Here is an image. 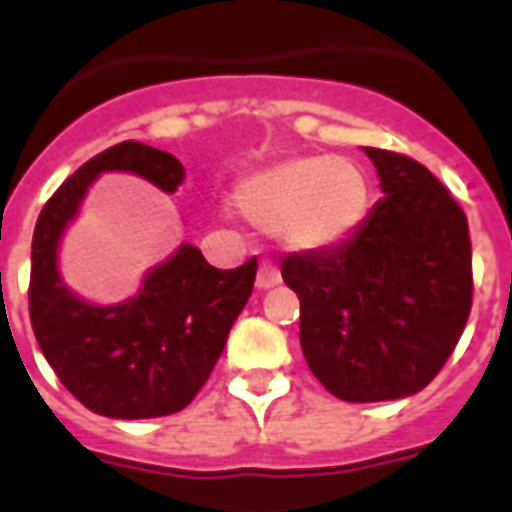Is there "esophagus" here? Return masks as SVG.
I'll use <instances>...</instances> for the list:
<instances>
[{
	"label": "esophagus",
	"instance_id": "obj_1",
	"mask_svg": "<svg viewBox=\"0 0 512 512\" xmlns=\"http://www.w3.org/2000/svg\"><path fill=\"white\" fill-rule=\"evenodd\" d=\"M257 290H268V288H277L279 285V271L274 266H260L257 271Z\"/></svg>",
	"mask_w": 512,
	"mask_h": 512
}]
</instances>
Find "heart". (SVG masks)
I'll return each instance as SVG.
<instances>
[{
    "instance_id": "b5f03b06",
    "label": "heart",
    "mask_w": 512,
    "mask_h": 512,
    "mask_svg": "<svg viewBox=\"0 0 512 512\" xmlns=\"http://www.w3.org/2000/svg\"><path fill=\"white\" fill-rule=\"evenodd\" d=\"M370 180L351 158L290 156L235 180L230 205L260 230H274L296 255L345 244L370 211Z\"/></svg>"
}]
</instances>
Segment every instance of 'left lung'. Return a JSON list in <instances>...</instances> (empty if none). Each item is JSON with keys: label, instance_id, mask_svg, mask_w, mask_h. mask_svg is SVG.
Returning <instances> with one entry per match:
<instances>
[{"label": "left lung", "instance_id": "1", "mask_svg": "<svg viewBox=\"0 0 512 512\" xmlns=\"http://www.w3.org/2000/svg\"><path fill=\"white\" fill-rule=\"evenodd\" d=\"M384 197L345 244L288 255L301 301V351L334 397L417 395L461 340L472 310L466 213L414 158L365 147Z\"/></svg>", "mask_w": 512, "mask_h": 512}]
</instances>
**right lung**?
<instances>
[{
  "instance_id": "add662e5",
  "label": "right lung",
  "mask_w": 512,
  "mask_h": 512,
  "mask_svg": "<svg viewBox=\"0 0 512 512\" xmlns=\"http://www.w3.org/2000/svg\"><path fill=\"white\" fill-rule=\"evenodd\" d=\"M104 172H131L167 194L186 178L172 153L134 139L76 169L46 202L32 235V332L65 389L90 411L112 419L167 417L189 406L211 376L252 296L257 263L252 257L222 271L197 246L180 244L147 268L131 299L84 301L62 279L60 246Z\"/></svg>"
}]
</instances>
